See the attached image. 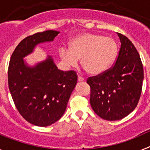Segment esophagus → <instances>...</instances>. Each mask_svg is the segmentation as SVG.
Returning <instances> with one entry per match:
<instances>
[{"label": "esophagus", "mask_w": 150, "mask_h": 150, "mask_svg": "<svg viewBox=\"0 0 150 150\" xmlns=\"http://www.w3.org/2000/svg\"><path fill=\"white\" fill-rule=\"evenodd\" d=\"M78 81H79V82H83V81H84V78H83V76H78Z\"/></svg>", "instance_id": "obj_1"}]
</instances>
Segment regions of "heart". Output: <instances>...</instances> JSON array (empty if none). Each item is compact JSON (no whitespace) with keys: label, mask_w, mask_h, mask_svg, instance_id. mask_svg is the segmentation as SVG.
Returning <instances> with one entry per match:
<instances>
[{"label":"heart","mask_w":150,"mask_h":150,"mask_svg":"<svg viewBox=\"0 0 150 150\" xmlns=\"http://www.w3.org/2000/svg\"><path fill=\"white\" fill-rule=\"evenodd\" d=\"M115 40L97 34L86 33L71 42L70 48L62 46L59 54L66 65L74 67L81 59L82 65L90 74L104 72L113 63L117 55Z\"/></svg>","instance_id":"obj_1"}]
</instances>
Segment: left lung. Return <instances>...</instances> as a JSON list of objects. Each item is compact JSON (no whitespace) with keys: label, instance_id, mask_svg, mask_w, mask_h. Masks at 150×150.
<instances>
[{"label":"left lung","instance_id":"8db88e82","mask_svg":"<svg viewBox=\"0 0 150 150\" xmlns=\"http://www.w3.org/2000/svg\"><path fill=\"white\" fill-rule=\"evenodd\" d=\"M117 34L121 47L114 64L87 79L91 88V108L98 116L108 121L122 120L135 109L144 80L138 52L127 37Z\"/></svg>","mask_w":150,"mask_h":150}]
</instances>
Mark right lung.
<instances>
[{"instance_id":"right-lung-1","label":"right lung","mask_w":150,"mask_h":150,"mask_svg":"<svg viewBox=\"0 0 150 150\" xmlns=\"http://www.w3.org/2000/svg\"><path fill=\"white\" fill-rule=\"evenodd\" d=\"M59 34L49 30L28 36L18 43L9 64L8 84L16 107L26 121L37 126L51 125L63 116L77 83L75 71L59 70L50 55L34 67L23 59L37 45L52 41Z\"/></svg>"}]
</instances>
